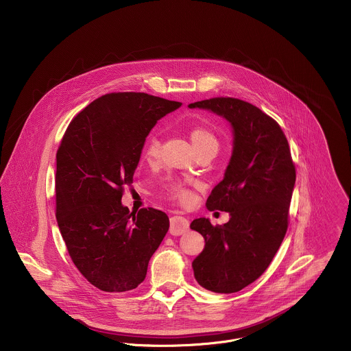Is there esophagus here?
<instances>
[{
  "instance_id": "obj_1",
  "label": "esophagus",
  "mask_w": 351,
  "mask_h": 351,
  "mask_svg": "<svg viewBox=\"0 0 351 351\" xmlns=\"http://www.w3.org/2000/svg\"><path fill=\"white\" fill-rule=\"evenodd\" d=\"M189 228V220L184 216H173L170 219V234L171 235H182Z\"/></svg>"
}]
</instances>
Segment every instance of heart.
Here are the masks:
<instances>
[{"label":"heart","instance_id":"obj_1","mask_svg":"<svg viewBox=\"0 0 351 351\" xmlns=\"http://www.w3.org/2000/svg\"><path fill=\"white\" fill-rule=\"evenodd\" d=\"M191 141H192V145L196 151L202 150L206 147H219V141L215 136V134L204 127H196L191 131ZM143 152H145V158L149 162H154L158 159L159 152H160V143L156 136L151 135L150 138L147 139ZM170 196H171V199H174L184 205L191 204L195 199L193 192L182 185L171 186Z\"/></svg>","mask_w":351,"mask_h":351}]
</instances>
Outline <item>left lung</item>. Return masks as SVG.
Returning <instances> with one entry per match:
<instances>
[{"instance_id":"left-lung-1","label":"left lung","mask_w":351,"mask_h":351,"mask_svg":"<svg viewBox=\"0 0 351 351\" xmlns=\"http://www.w3.org/2000/svg\"><path fill=\"white\" fill-rule=\"evenodd\" d=\"M216 113L232 128V154L223 180L205 202L230 220L212 226L195 219L191 228L205 239L192 262L196 281L215 293H234L270 265L288 230L296 170L281 127L250 102L216 97L188 105Z\"/></svg>"}]
</instances>
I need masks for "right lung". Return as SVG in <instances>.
<instances>
[{"label": "right lung", "instance_id": "1", "mask_svg": "<svg viewBox=\"0 0 351 351\" xmlns=\"http://www.w3.org/2000/svg\"><path fill=\"white\" fill-rule=\"evenodd\" d=\"M178 101L109 93L69 124L56 152V221L81 274L104 292L135 289L169 230L165 212H130L123 189L134 181L147 135Z\"/></svg>", "mask_w": 351, "mask_h": 351}]
</instances>
